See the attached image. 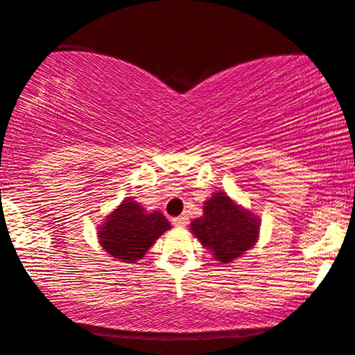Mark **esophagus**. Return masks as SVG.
I'll use <instances>...</instances> for the list:
<instances>
[{
  "label": "esophagus",
  "instance_id": "esophagus-1",
  "mask_svg": "<svg viewBox=\"0 0 355 355\" xmlns=\"http://www.w3.org/2000/svg\"><path fill=\"white\" fill-rule=\"evenodd\" d=\"M173 225H174V226H178V227H184V226H187V225H189V218H187L186 215H181V216L174 218V220H173Z\"/></svg>",
  "mask_w": 355,
  "mask_h": 355
}]
</instances>
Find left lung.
I'll return each instance as SVG.
<instances>
[{"mask_svg":"<svg viewBox=\"0 0 355 355\" xmlns=\"http://www.w3.org/2000/svg\"><path fill=\"white\" fill-rule=\"evenodd\" d=\"M191 230L216 260L230 263L255 244L259 220L223 192H216L205 202L203 216L191 223Z\"/></svg>","mask_w":355,"mask_h":355,"instance_id":"1","label":"left lung"}]
</instances>
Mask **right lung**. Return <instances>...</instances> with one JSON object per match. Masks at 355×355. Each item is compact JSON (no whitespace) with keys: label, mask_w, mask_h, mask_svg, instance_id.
Wrapping results in <instances>:
<instances>
[{"label":"right lung","mask_w":355,"mask_h":355,"mask_svg":"<svg viewBox=\"0 0 355 355\" xmlns=\"http://www.w3.org/2000/svg\"><path fill=\"white\" fill-rule=\"evenodd\" d=\"M169 227L171 225L162 213H145L137 202L128 198L118 210L108 215L100 227L98 237L105 252L121 261L134 263Z\"/></svg>","instance_id":"add662e5"}]
</instances>
